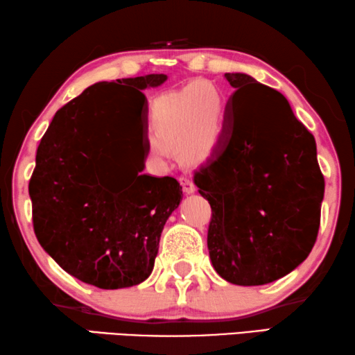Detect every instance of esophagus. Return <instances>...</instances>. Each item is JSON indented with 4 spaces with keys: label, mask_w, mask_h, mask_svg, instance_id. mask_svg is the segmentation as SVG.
<instances>
[{
    "label": "esophagus",
    "mask_w": 355,
    "mask_h": 355,
    "mask_svg": "<svg viewBox=\"0 0 355 355\" xmlns=\"http://www.w3.org/2000/svg\"><path fill=\"white\" fill-rule=\"evenodd\" d=\"M179 182H181V185H182V189H184L185 193H187V195L195 193L196 187H195V184L191 182L189 178H179Z\"/></svg>",
    "instance_id": "esophagus-1"
}]
</instances>
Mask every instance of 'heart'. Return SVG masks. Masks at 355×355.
<instances>
[{
	"label": "heart",
	"mask_w": 355,
	"mask_h": 355,
	"mask_svg": "<svg viewBox=\"0 0 355 355\" xmlns=\"http://www.w3.org/2000/svg\"><path fill=\"white\" fill-rule=\"evenodd\" d=\"M225 108L222 91L207 80L159 97L150 108V154L165 160L168 148L176 146L184 164H205L222 138Z\"/></svg>",
	"instance_id": "1"
}]
</instances>
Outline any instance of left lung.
<instances>
[{
	"mask_svg": "<svg viewBox=\"0 0 355 355\" xmlns=\"http://www.w3.org/2000/svg\"><path fill=\"white\" fill-rule=\"evenodd\" d=\"M236 91L217 154L195 174L212 207L211 263L223 280L259 286L304 263L316 242L324 178L315 137L280 92L247 73H225Z\"/></svg>",
	"mask_w": 355,
	"mask_h": 355,
	"instance_id": "obj_1",
	"label": "left lung"
}]
</instances>
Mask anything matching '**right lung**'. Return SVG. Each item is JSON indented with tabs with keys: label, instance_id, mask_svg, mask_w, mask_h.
<instances>
[{
	"label": "right lung",
	"instance_id": "obj_1",
	"mask_svg": "<svg viewBox=\"0 0 355 355\" xmlns=\"http://www.w3.org/2000/svg\"><path fill=\"white\" fill-rule=\"evenodd\" d=\"M165 73L101 81L58 110L40 139L30 181L34 232L67 274L101 289L130 288L154 269L162 231L182 201L174 178L139 174L129 160L112 159L119 138L110 96L129 86L146 107L144 89ZM146 160V159H144Z\"/></svg>",
	"mask_w": 355,
	"mask_h": 355
}]
</instances>
